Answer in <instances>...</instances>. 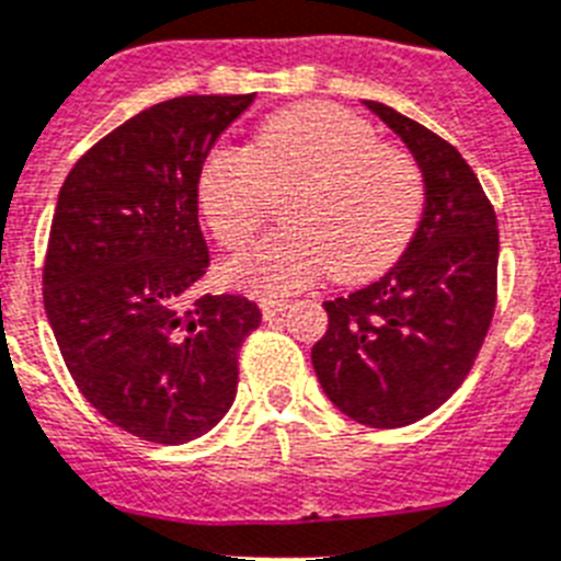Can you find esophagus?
I'll list each match as a JSON object with an SVG mask.
<instances>
[{
    "mask_svg": "<svg viewBox=\"0 0 561 561\" xmlns=\"http://www.w3.org/2000/svg\"><path fill=\"white\" fill-rule=\"evenodd\" d=\"M286 307H289V300H280V298H261V312L266 321H275L277 314L286 312Z\"/></svg>",
    "mask_w": 561,
    "mask_h": 561,
    "instance_id": "obj_1",
    "label": "esophagus"
}]
</instances>
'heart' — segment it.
<instances>
[{
    "label": "heart",
    "mask_w": 561,
    "mask_h": 561,
    "mask_svg": "<svg viewBox=\"0 0 561 561\" xmlns=\"http://www.w3.org/2000/svg\"><path fill=\"white\" fill-rule=\"evenodd\" d=\"M194 194L217 243L243 249L284 197V229L226 266L240 289L284 295L330 272L355 284L404 252L424 211V174L383 146L367 119L330 103L277 111L252 146H215L197 165Z\"/></svg>",
    "instance_id": "b5f03b06"
}]
</instances>
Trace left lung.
Segmentation results:
<instances>
[{
  "instance_id": "8db88e82",
  "label": "left lung",
  "mask_w": 561,
  "mask_h": 561,
  "mask_svg": "<svg viewBox=\"0 0 561 561\" xmlns=\"http://www.w3.org/2000/svg\"><path fill=\"white\" fill-rule=\"evenodd\" d=\"M424 174V215L383 277L327 300L312 346L323 392L367 427H407L461 387L496 309V211L465 157L396 108L364 100Z\"/></svg>"
}]
</instances>
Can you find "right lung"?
Masks as SVG:
<instances>
[{
  "instance_id": "add662e5",
  "label": "right lung",
  "mask_w": 561,
  "mask_h": 561,
  "mask_svg": "<svg viewBox=\"0 0 561 561\" xmlns=\"http://www.w3.org/2000/svg\"><path fill=\"white\" fill-rule=\"evenodd\" d=\"M254 94L178 96L77 160L57 197L42 300L88 404L157 444L201 438L238 392V350L261 327L240 295H197L208 249L197 165Z\"/></svg>"
}]
</instances>
